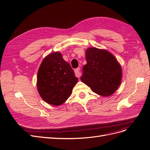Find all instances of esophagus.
Instances as JSON below:
<instances>
[{"label": "esophagus", "instance_id": "esophagus-1", "mask_svg": "<svg viewBox=\"0 0 150 150\" xmlns=\"http://www.w3.org/2000/svg\"><path fill=\"white\" fill-rule=\"evenodd\" d=\"M79 71H80V68L79 67L76 68V69H74V72H75L76 76L78 77V78H79V77L81 76V72Z\"/></svg>", "mask_w": 150, "mask_h": 150}]
</instances>
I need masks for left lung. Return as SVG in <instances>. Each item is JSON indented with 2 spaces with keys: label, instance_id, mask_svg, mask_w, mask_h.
Listing matches in <instances>:
<instances>
[{
  "label": "left lung",
  "instance_id": "1",
  "mask_svg": "<svg viewBox=\"0 0 150 150\" xmlns=\"http://www.w3.org/2000/svg\"><path fill=\"white\" fill-rule=\"evenodd\" d=\"M86 59L81 81L101 96L114 94L122 76L121 66L115 56L106 49L93 47L86 50Z\"/></svg>",
  "mask_w": 150,
  "mask_h": 150
}]
</instances>
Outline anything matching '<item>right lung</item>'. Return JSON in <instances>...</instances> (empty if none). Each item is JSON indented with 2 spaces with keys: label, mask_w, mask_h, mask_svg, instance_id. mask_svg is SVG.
<instances>
[{
  "label": "right lung",
  "mask_w": 150,
  "mask_h": 150,
  "mask_svg": "<svg viewBox=\"0 0 150 150\" xmlns=\"http://www.w3.org/2000/svg\"><path fill=\"white\" fill-rule=\"evenodd\" d=\"M78 81L70 64L57 51L43 59L38 72L36 84L45 102L59 106L70 97Z\"/></svg>",
  "instance_id": "right-lung-1"
}]
</instances>
